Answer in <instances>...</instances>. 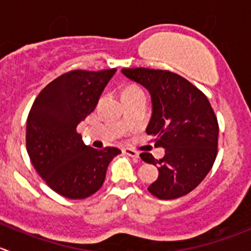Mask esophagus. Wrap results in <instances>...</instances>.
Returning <instances> with one entry per match:
<instances>
[{"mask_svg":"<svg viewBox=\"0 0 251 251\" xmlns=\"http://www.w3.org/2000/svg\"><path fill=\"white\" fill-rule=\"evenodd\" d=\"M124 153L127 155H130V157L133 158V159H137V158L140 157V153L135 150H131V148H125V150H124Z\"/></svg>","mask_w":251,"mask_h":251,"instance_id":"1","label":"esophagus"}]
</instances>
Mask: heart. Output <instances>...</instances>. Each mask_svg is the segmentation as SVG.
<instances>
[{
	"mask_svg": "<svg viewBox=\"0 0 251 251\" xmlns=\"http://www.w3.org/2000/svg\"><path fill=\"white\" fill-rule=\"evenodd\" d=\"M135 91H141V89L138 88V87L131 86V87H127V88H126L124 92H135Z\"/></svg>",
	"mask_w": 251,
	"mask_h": 251,
	"instance_id": "b5f03b06",
	"label": "heart"
}]
</instances>
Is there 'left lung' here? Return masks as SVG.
I'll use <instances>...</instances> for the list:
<instances>
[{"mask_svg":"<svg viewBox=\"0 0 251 251\" xmlns=\"http://www.w3.org/2000/svg\"><path fill=\"white\" fill-rule=\"evenodd\" d=\"M121 72L150 92L152 116L146 132L165 151L159 160L141 153L159 173L148 191L160 200L186 195L205 179L217 155L218 123L207 97L174 72L143 67Z\"/></svg>","mask_w":251,"mask_h":251,"instance_id":"8db88e82","label":"left lung"}]
</instances>
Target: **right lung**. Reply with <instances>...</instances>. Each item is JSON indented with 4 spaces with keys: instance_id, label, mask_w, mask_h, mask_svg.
Masks as SVG:
<instances>
[{
    "instance_id": "obj_1",
    "label": "right lung",
    "mask_w": 251,
    "mask_h": 251,
    "mask_svg": "<svg viewBox=\"0 0 251 251\" xmlns=\"http://www.w3.org/2000/svg\"><path fill=\"white\" fill-rule=\"evenodd\" d=\"M116 69L75 70L39 93L26 120V151L31 164L55 193L86 199L99 190L109 163L121 151L84 145L77 125L96 109Z\"/></svg>"
}]
</instances>
